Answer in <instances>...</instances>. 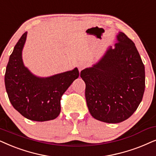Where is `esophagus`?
Wrapping results in <instances>:
<instances>
[{
    "label": "esophagus",
    "instance_id": "1",
    "mask_svg": "<svg viewBox=\"0 0 156 156\" xmlns=\"http://www.w3.org/2000/svg\"><path fill=\"white\" fill-rule=\"evenodd\" d=\"M86 66H87V63L86 62H80V63H79V64H78V69H79L80 71H81L83 68L86 67Z\"/></svg>",
    "mask_w": 156,
    "mask_h": 156
}]
</instances>
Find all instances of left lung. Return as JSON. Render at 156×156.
Here are the masks:
<instances>
[{
  "label": "left lung",
  "instance_id": "left-lung-1",
  "mask_svg": "<svg viewBox=\"0 0 156 156\" xmlns=\"http://www.w3.org/2000/svg\"><path fill=\"white\" fill-rule=\"evenodd\" d=\"M86 103L91 115L108 123L130 117L143 99L145 67L135 43L119 32L115 48L110 46L101 60L85 68Z\"/></svg>",
  "mask_w": 156,
  "mask_h": 156
}]
</instances>
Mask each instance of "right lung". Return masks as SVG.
I'll use <instances>...</instances> for the list:
<instances>
[{"label": "right lung", "instance_id": "1", "mask_svg": "<svg viewBox=\"0 0 156 156\" xmlns=\"http://www.w3.org/2000/svg\"><path fill=\"white\" fill-rule=\"evenodd\" d=\"M24 33L10 55L5 74L8 98L14 108L25 118L47 121L61 113V99L72 83L79 76L78 68L54 76L41 78L24 66L22 51L26 43Z\"/></svg>", "mask_w": 156, "mask_h": 156}]
</instances>
